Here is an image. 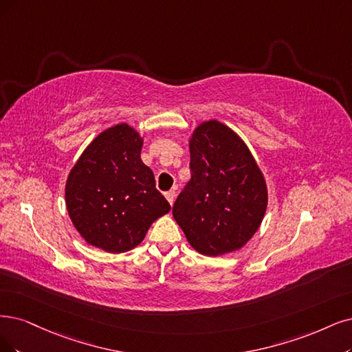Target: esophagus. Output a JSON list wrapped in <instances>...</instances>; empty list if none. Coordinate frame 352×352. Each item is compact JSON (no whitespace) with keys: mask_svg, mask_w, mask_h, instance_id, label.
<instances>
[{"mask_svg":"<svg viewBox=\"0 0 352 352\" xmlns=\"http://www.w3.org/2000/svg\"><path fill=\"white\" fill-rule=\"evenodd\" d=\"M165 199L168 200L169 204H173V203H174V199H175V191H174V190L166 191V192H165Z\"/></svg>","mask_w":352,"mask_h":352,"instance_id":"esophagus-1","label":"esophagus"}]
</instances>
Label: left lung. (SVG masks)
Returning <instances> with one entry per match:
<instances>
[{
  "instance_id": "8db88e82",
  "label": "left lung",
  "mask_w": 352,
  "mask_h": 352,
  "mask_svg": "<svg viewBox=\"0 0 352 352\" xmlns=\"http://www.w3.org/2000/svg\"><path fill=\"white\" fill-rule=\"evenodd\" d=\"M191 179L173 214L188 243L203 255L233 252L248 242L267 210L263 173L232 129L201 123L190 140Z\"/></svg>"
}]
</instances>
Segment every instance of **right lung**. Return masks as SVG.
<instances>
[{
  "label": "right lung",
  "instance_id": "obj_1",
  "mask_svg": "<svg viewBox=\"0 0 352 352\" xmlns=\"http://www.w3.org/2000/svg\"><path fill=\"white\" fill-rule=\"evenodd\" d=\"M142 138L126 123L104 130L71 169L65 200L76 230L93 246L119 254L138 246L171 206L140 160Z\"/></svg>",
  "mask_w": 352,
  "mask_h": 352
}]
</instances>
